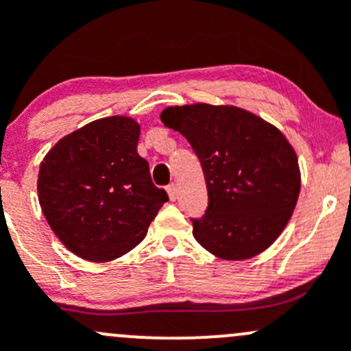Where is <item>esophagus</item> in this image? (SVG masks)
Returning a JSON list of instances; mask_svg holds the SVG:
<instances>
[{
  "instance_id": "obj_1",
  "label": "esophagus",
  "mask_w": 351,
  "mask_h": 351,
  "mask_svg": "<svg viewBox=\"0 0 351 351\" xmlns=\"http://www.w3.org/2000/svg\"><path fill=\"white\" fill-rule=\"evenodd\" d=\"M168 195H169V198H171V200H176V198H178V185H176V183H171V185H168Z\"/></svg>"
}]
</instances>
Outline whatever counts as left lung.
<instances>
[{
  "label": "left lung",
  "instance_id": "left-lung-1",
  "mask_svg": "<svg viewBox=\"0 0 351 351\" xmlns=\"http://www.w3.org/2000/svg\"><path fill=\"white\" fill-rule=\"evenodd\" d=\"M161 122L186 137L204 169L208 207L192 219L193 238L229 261L271 246L300 192L299 161L284 134L231 105L168 107Z\"/></svg>",
  "mask_w": 351,
  "mask_h": 351
}]
</instances>
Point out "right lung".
<instances>
[{
  "label": "right lung",
  "mask_w": 351,
  "mask_h": 351,
  "mask_svg": "<svg viewBox=\"0 0 351 351\" xmlns=\"http://www.w3.org/2000/svg\"><path fill=\"white\" fill-rule=\"evenodd\" d=\"M139 134L130 117H105L67 134L40 162L42 212L59 241L83 260L129 253L168 202L137 154Z\"/></svg>",
  "instance_id": "1"
}]
</instances>
